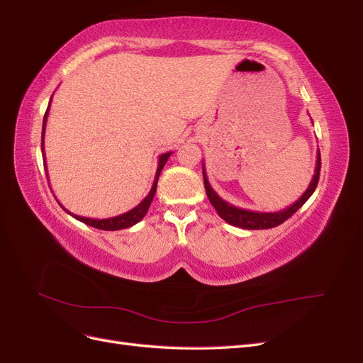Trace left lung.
<instances>
[{
  "label": "left lung",
  "instance_id": "1",
  "mask_svg": "<svg viewBox=\"0 0 363 363\" xmlns=\"http://www.w3.org/2000/svg\"><path fill=\"white\" fill-rule=\"evenodd\" d=\"M320 171H321V155L320 150L316 152V164H315V174L311 180L309 188L306 189V192L296 200L294 204H291L289 207L283 208L280 212H271V213H265V212H252V211H245V208L236 207L233 204L227 203L225 200H223L219 196L213 188L211 186L207 180L206 175V168L203 163V179H204V188H206V194L208 201L212 203V206L215 207V211L218 212V215L221 216L225 223L232 224L235 227H240V228H247V230H265V228H272L277 227L280 224H283L286 221L288 218H291L298 208L311 199V195L313 194V191L316 189L318 180H320Z\"/></svg>",
  "mask_w": 363,
  "mask_h": 363
}]
</instances>
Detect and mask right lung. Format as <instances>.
<instances>
[{"instance_id": "add662e5", "label": "right lung", "mask_w": 363, "mask_h": 363, "mask_svg": "<svg viewBox=\"0 0 363 363\" xmlns=\"http://www.w3.org/2000/svg\"><path fill=\"white\" fill-rule=\"evenodd\" d=\"M51 100H52V95H51ZM51 100H50V104L47 107V112H45V116H43V124H42V156L43 159H45V151H43V139H45V127H47V119H48V112H50V107H51ZM172 155V152H164V155H160L159 156V164H157V171H156V175H155V182H152V186H151V191L148 192V195L145 196L144 200H142L136 207L131 208V211L123 213V215H118V216H112V218H104V219H95V218H86V216H79L75 213H71L69 211H67L60 203V207L63 208L65 212H67L68 215H71L72 218L79 219V221L91 225V227H95V228H100V230H107V232H113V230H123V228H127V227H131L138 224L142 218H144L148 212L150 208V204L152 201V199H155V194H156V189H157V180H159V175L164 167V163L168 162L169 156ZM43 167H45V171H47V160H43Z\"/></svg>"}]
</instances>
